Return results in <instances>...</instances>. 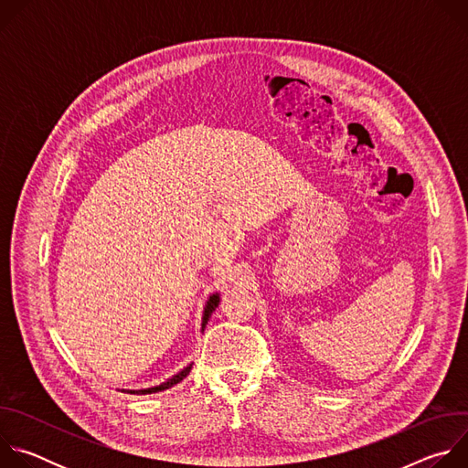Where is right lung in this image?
I'll use <instances>...</instances> for the list:
<instances>
[{
  "instance_id": "add662e5",
  "label": "right lung",
  "mask_w": 468,
  "mask_h": 468,
  "mask_svg": "<svg viewBox=\"0 0 468 468\" xmlns=\"http://www.w3.org/2000/svg\"><path fill=\"white\" fill-rule=\"evenodd\" d=\"M218 302H220V296L218 294H213L211 298H209V302H207V305H206V311H204V320H202V329L206 327V324H207V320L211 318V314H213V311L218 307ZM190 368H192V365H188V367H185L179 374H176L174 378H170L168 381H165V383H161V385H157V387H150V388H143V390H131V392H137V394H152V392H159V390H165V388H170V387H174L176 383H179L181 379H185L186 376H188V372H190Z\"/></svg>"
}]
</instances>
